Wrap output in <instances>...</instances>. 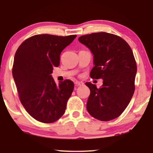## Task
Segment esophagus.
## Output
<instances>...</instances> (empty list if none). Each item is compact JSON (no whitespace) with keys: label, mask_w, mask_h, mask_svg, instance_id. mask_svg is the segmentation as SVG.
Masks as SVG:
<instances>
[{"label":"esophagus","mask_w":153,"mask_h":153,"mask_svg":"<svg viewBox=\"0 0 153 153\" xmlns=\"http://www.w3.org/2000/svg\"><path fill=\"white\" fill-rule=\"evenodd\" d=\"M74 84L76 86H79V85H83V82H81V81H75L74 82Z\"/></svg>","instance_id":"obj_1"}]
</instances>
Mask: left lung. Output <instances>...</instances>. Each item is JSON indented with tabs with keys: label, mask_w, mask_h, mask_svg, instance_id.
Wrapping results in <instances>:
<instances>
[{
	"label": "left lung",
	"mask_w": 153,
	"mask_h": 153,
	"mask_svg": "<svg viewBox=\"0 0 153 153\" xmlns=\"http://www.w3.org/2000/svg\"><path fill=\"white\" fill-rule=\"evenodd\" d=\"M79 41L94 55L90 76L103 79L99 88L85 83L91 91L88 111L97 120H114L124 111L134 93L137 67L132 50L122 37L105 32L82 35Z\"/></svg>",
	"instance_id": "obj_1"
}]
</instances>
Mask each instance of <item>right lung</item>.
Returning <instances> with one entry per match:
<instances>
[{
    "instance_id": "right-lung-1",
    "label": "right lung",
    "mask_w": 153,
    "mask_h": 153,
    "mask_svg": "<svg viewBox=\"0 0 153 153\" xmlns=\"http://www.w3.org/2000/svg\"><path fill=\"white\" fill-rule=\"evenodd\" d=\"M76 37L33 35L16 50L12 75L19 97L26 111L39 122H56L65 111L74 83L66 79L56 85L51 74L53 67L59 66L62 50Z\"/></svg>"
}]
</instances>
